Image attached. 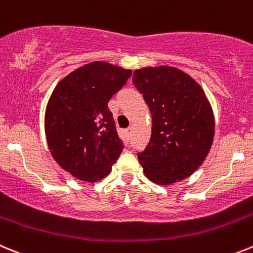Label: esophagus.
<instances>
[{"label": "esophagus", "instance_id": "obj_1", "mask_svg": "<svg viewBox=\"0 0 253 253\" xmlns=\"http://www.w3.org/2000/svg\"><path fill=\"white\" fill-rule=\"evenodd\" d=\"M131 133H132V127H129V128H127L126 131H125V134H126L127 137H129V136H131Z\"/></svg>", "mask_w": 253, "mask_h": 253}]
</instances>
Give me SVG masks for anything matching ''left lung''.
I'll use <instances>...</instances> for the list:
<instances>
[{"instance_id": "1", "label": "left lung", "mask_w": 253, "mask_h": 253, "mask_svg": "<svg viewBox=\"0 0 253 253\" xmlns=\"http://www.w3.org/2000/svg\"><path fill=\"white\" fill-rule=\"evenodd\" d=\"M132 82L152 115L151 140L138 161L146 177L172 185L204 164L214 136V116L202 87L171 66L134 70Z\"/></svg>"}]
</instances>
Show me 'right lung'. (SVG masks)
<instances>
[{
    "mask_svg": "<svg viewBox=\"0 0 253 253\" xmlns=\"http://www.w3.org/2000/svg\"><path fill=\"white\" fill-rule=\"evenodd\" d=\"M131 73L94 61L67 75L52 92L44 112L47 145L58 166L77 180H102L121 155L124 145L107 103Z\"/></svg>",
    "mask_w": 253,
    "mask_h": 253,
    "instance_id": "obj_1",
    "label": "right lung"
}]
</instances>
